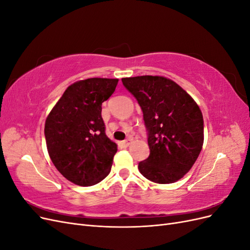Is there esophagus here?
I'll list each match as a JSON object with an SVG mask.
<instances>
[{
	"label": "esophagus",
	"mask_w": 250,
	"mask_h": 250,
	"mask_svg": "<svg viewBox=\"0 0 250 250\" xmlns=\"http://www.w3.org/2000/svg\"><path fill=\"white\" fill-rule=\"evenodd\" d=\"M132 141H133V139H132V138H128L127 140L123 141V142L121 143V144H122V146H123V147H128V146H129L130 144L132 143Z\"/></svg>",
	"instance_id": "esophagus-1"
}]
</instances>
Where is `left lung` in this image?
I'll list each match as a JSON object with an SVG mask.
<instances>
[{
  "mask_svg": "<svg viewBox=\"0 0 250 250\" xmlns=\"http://www.w3.org/2000/svg\"><path fill=\"white\" fill-rule=\"evenodd\" d=\"M143 111L150 154L139 163L144 177L156 184L183 178L203 145V118L199 106L177 83L161 76L122 79Z\"/></svg>",
  "mask_w": 250,
  "mask_h": 250,
  "instance_id": "obj_1",
  "label": "left lung"
}]
</instances>
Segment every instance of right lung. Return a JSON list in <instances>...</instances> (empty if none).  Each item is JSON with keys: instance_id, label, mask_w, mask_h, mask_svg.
<instances>
[{"instance_id": "add662e5", "label": "right lung", "mask_w": 250, "mask_h": 250, "mask_svg": "<svg viewBox=\"0 0 250 250\" xmlns=\"http://www.w3.org/2000/svg\"><path fill=\"white\" fill-rule=\"evenodd\" d=\"M118 81L89 78L75 82L46 120L44 137L51 161L75 185H96L110 172L118 149L105 133L101 111Z\"/></svg>"}]
</instances>
